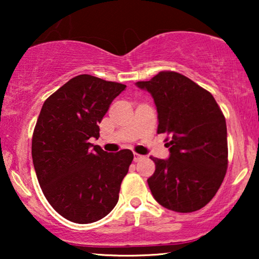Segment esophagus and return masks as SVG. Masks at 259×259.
Instances as JSON below:
<instances>
[{"mask_svg":"<svg viewBox=\"0 0 259 259\" xmlns=\"http://www.w3.org/2000/svg\"><path fill=\"white\" fill-rule=\"evenodd\" d=\"M143 159H145V155H141V154H138V153H134L133 155V160L138 162V161H141Z\"/></svg>","mask_w":259,"mask_h":259,"instance_id":"esophagus-1","label":"esophagus"}]
</instances>
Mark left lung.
Returning <instances> with one entry per match:
<instances>
[{
	"mask_svg": "<svg viewBox=\"0 0 259 259\" xmlns=\"http://www.w3.org/2000/svg\"><path fill=\"white\" fill-rule=\"evenodd\" d=\"M147 91L158 112V133H167V159L147 179L152 196L168 210L193 212L217 193L228 168L226 122L214 98L189 77L160 72L136 83Z\"/></svg>",
	"mask_w": 259,
	"mask_h": 259,
	"instance_id": "1",
	"label": "left lung"
}]
</instances>
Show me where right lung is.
I'll return each mask as SVG.
<instances>
[{
	"mask_svg": "<svg viewBox=\"0 0 259 259\" xmlns=\"http://www.w3.org/2000/svg\"><path fill=\"white\" fill-rule=\"evenodd\" d=\"M122 83L82 74L70 79L42 106L31 157L42 192L53 208L77 224L100 221L119 200L133 160L130 150L107 153L90 143Z\"/></svg>",
	"mask_w": 259,
	"mask_h": 259,
	"instance_id": "obj_1",
	"label": "right lung"
}]
</instances>
